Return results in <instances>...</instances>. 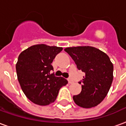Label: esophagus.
<instances>
[{"instance_id": "obj_1", "label": "esophagus", "mask_w": 126, "mask_h": 126, "mask_svg": "<svg viewBox=\"0 0 126 126\" xmlns=\"http://www.w3.org/2000/svg\"><path fill=\"white\" fill-rule=\"evenodd\" d=\"M67 81H68L69 84H71V83H73V82H74V81L72 80L71 78H68V79H67Z\"/></svg>"}]
</instances>
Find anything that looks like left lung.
<instances>
[{
  "mask_svg": "<svg viewBox=\"0 0 126 126\" xmlns=\"http://www.w3.org/2000/svg\"><path fill=\"white\" fill-rule=\"evenodd\" d=\"M76 63L77 67L85 73L82 91L73 96L77 105L92 108L100 104L109 93L113 79V65L109 56L100 50L90 46L65 48Z\"/></svg>",
  "mask_w": 126,
  "mask_h": 126,
  "instance_id": "left-lung-1",
  "label": "left lung"
}]
</instances>
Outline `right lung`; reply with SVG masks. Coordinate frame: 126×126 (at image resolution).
Instances as JSON below:
<instances>
[{
  "label": "right lung",
  "mask_w": 126,
  "mask_h": 126,
  "mask_svg": "<svg viewBox=\"0 0 126 126\" xmlns=\"http://www.w3.org/2000/svg\"><path fill=\"white\" fill-rule=\"evenodd\" d=\"M62 47L36 44L24 50L16 63L18 81L26 97L38 105H48L57 98L59 91L68 82L50 71L51 63Z\"/></svg>",
  "instance_id": "add662e5"
}]
</instances>
